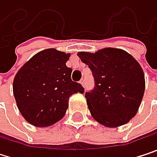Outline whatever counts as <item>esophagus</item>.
Returning <instances> with one entry per match:
<instances>
[{"instance_id":"obj_1","label":"esophagus","mask_w":157,"mask_h":157,"mask_svg":"<svg viewBox=\"0 0 157 157\" xmlns=\"http://www.w3.org/2000/svg\"><path fill=\"white\" fill-rule=\"evenodd\" d=\"M80 83H81L82 86H84V83H85V82H84V79H81V80H80Z\"/></svg>"}]
</instances>
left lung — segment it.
Returning <instances> with one entry per match:
<instances>
[{
    "mask_svg": "<svg viewBox=\"0 0 157 157\" xmlns=\"http://www.w3.org/2000/svg\"><path fill=\"white\" fill-rule=\"evenodd\" d=\"M94 79L85 93L92 116L101 124L116 127L128 123L137 113L145 82L138 62L121 49L105 48L94 53L78 52Z\"/></svg>",
    "mask_w": 157,
    "mask_h": 157,
    "instance_id": "8db88e82",
    "label": "left lung"
}]
</instances>
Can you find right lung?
<instances>
[{"instance_id": "right-lung-1", "label": "right lung", "mask_w": 157, "mask_h": 157, "mask_svg": "<svg viewBox=\"0 0 157 157\" xmlns=\"http://www.w3.org/2000/svg\"><path fill=\"white\" fill-rule=\"evenodd\" d=\"M70 54L46 49L33 56L16 74L13 94L24 119L45 127L60 121L68 108L69 97L84 88L71 79L66 66Z\"/></svg>"}]
</instances>
